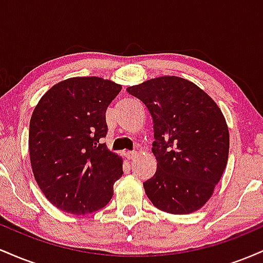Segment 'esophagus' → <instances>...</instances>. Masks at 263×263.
<instances>
[{"mask_svg": "<svg viewBox=\"0 0 263 263\" xmlns=\"http://www.w3.org/2000/svg\"><path fill=\"white\" fill-rule=\"evenodd\" d=\"M126 158L127 159H135L137 157V152H126Z\"/></svg>", "mask_w": 263, "mask_h": 263, "instance_id": "obj_1", "label": "esophagus"}]
</instances>
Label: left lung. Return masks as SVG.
<instances>
[{"label":"left lung","instance_id":"8db88e82","mask_svg":"<svg viewBox=\"0 0 263 263\" xmlns=\"http://www.w3.org/2000/svg\"><path fill=\"white\" fill-rule=\"evenodd\" d=\"M153 120L156 174L143 183L152 204L170 214L204 206L229 157V128L215 101L192 81L161 77L127 87Z\"/></svg>","mask_w":263,"mask_h":263}]
</instances>
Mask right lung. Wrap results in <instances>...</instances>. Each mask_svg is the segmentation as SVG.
<instances>
[{
  "mask_svg": "<svg viewBox=\"0 0 263 263\" xmlns=\"http://www.w3.org/2000/svg\"><path fill=\"white\" fill-rule=\"evenodd\" d=\"M122 86L98 77L70 78L50 87L29 122V156L45 198L74 215L106 206L121 178L122 158L107 148L106 108Z\"/></svg>",
  "mask_w": 263,
  "mask_h": 263,
  "instance_id": "add662e5",
  "label": "right lung"
}]
</instances>
